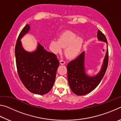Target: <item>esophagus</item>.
I'll return each instance as SVG.
<instances>
[{"label":"esophagus","mask_w":121,"mask_h":121,"mask_svg":"<svg viewBox=\"0 0 121 121\" xmlns=\"http://www.w3.org/2000/svg\"><path fill=\"white\" fill-rule=\"evenodd\" d=\"M60 63L61 65H65V61H64L63 60H61L60 61Z\"/></svg>","instance_id":"1"}]
</instances>
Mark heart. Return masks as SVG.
<instances>
[{"instance_id":"obj_1","label":"heart","mask_w":121,"mask_h":121,"mask_svg":"<svg viewBox=\"0 0 121 121\" xmlns=\"http://www.w3.org/2000/svg\"><path fill=\"white\" fill-rule=\"evenodd\" d=\"M83 39L77 37L71 31H65L60 36L59 39H54L50 43V48L54 53L60 52L63 48H66L65 54L69 58L76 56L80 52L83 45Z\"/></svg>"}]
</instances>
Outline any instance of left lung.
Masks as SVG:
<instances>
[{
  "mask_svg": "<svg viewBox=\"0 0 121 121\" xmlns=\"http://www.w3.org/2000/svg\"><path fill=\"white\" fill-rule=\"evenodd\" d=\"M97 37L98 39L107 44L106 36L99 30ZM108 46L105 58L104 60L101 71L95 76L90 77L85 72L84 52H83L74 60L71 61L67 65L68 81L71 90L78 95H83L90 93L95 89L102 80L107 70L108 63Z\"/></svg>",
  "mask_w": 121,
  "mask_h": 121,
  "instance_id": "obj_1",
  "label": "left lung"
}]
</instances>
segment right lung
Returning <instances> with one entry per match:
<instances>
[{"label": "right lung", "mask_w": 121, "mask_h": 121, "mask_svg": "<svg viewBox=\"0 0 121 121\" xmlns=\"http://www.w3.org/2000/svg\"><path fill=\"white\" fill-rule=\"evenodd\" d=\"M29 29V25L26 24L16 41V68L20 78L27 90L31 93L43 95L53 87L59 62L56 54L46 51L39 44L33 52L24 50L20 40Z\"/></svg>", "instance_id": "1"}]
</instances>
